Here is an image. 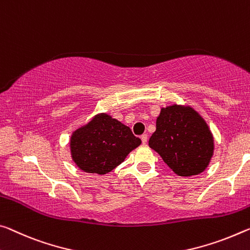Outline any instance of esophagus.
<instances>
[{"label":"esophagus","instance_id":"1","mask_svg":"<svg viewBox=\"0 0 250 250\" xmlns=\"http://www.w3.org/2000/svg\"><path fill=\"white\" fill-rule=\"evenodd\" d=\"M141 140H142V144L146 145V141H148V136H146V134H142V136H141Z\"/></svg>","mask_w":250,"mask_h":250}]
</instances>
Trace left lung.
Masks as SVG:
<instances>
[{"label": "left lung", "mask_w": 250, "mask_h": 250, "mask_svg": "<svg viewBox=\"0 0 250 250\" xmlns=\"http://www.w3.org/2000/svg\"><path fill=\"white\" fill-rule=\"evenodd\" d=\"M149 146L180 177L200 175L210 164L215 140L207 122L190 105L161 108Z\"/></svg>", "instance_id": "left-lung-1"}]
</instances>
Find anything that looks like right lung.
I'll return each mask as SVG.
<instances>
[{
  "instance_id": "obj_1",
  "label": "right lung",
  "mask_w": 250,
  "mask_h": 250,
  "mask_svg": "<svg viewBox=\"0 0 250 250\" xmlns=\"http://www.w3.org/2000/svg\"><path fill=\"white\" fill-rule=\"evenodd\" d=\"M140 145L129 126L109 114L98 113L71 134L70 152L82 171L105 175Z\"/></svg>"
}]
</instances>
